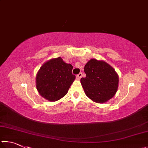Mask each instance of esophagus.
<instances>
[{
	"mask_svg": "<svg viewBox=\"0 0 148 148\" xmlns=\"http://www.w3.org/2000/svg\"><path fill=\"white\" fill-rule=\"evenodd\" d=\"M82 72H80V73H79L76 76V77H77V79H79L80 78H81V77H82Z\"/></svg>",
	"mask_w": 148,
	"mask_h": 148,
	"instance_id": "1",
	"label": "esophagus"
}]
</instances>
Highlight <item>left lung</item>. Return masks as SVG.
Wrapping results in <instances>:
<instances>
[{
	"instance_id": "obj_1",
	"label": "left lung",
	"mask_w": 148,
	"mask_h": 148,
	"mask_svg": "<svg viewBox=\"0 0 148 148\" xmlns=\"http://www.w3.org/2000/svg\"><path fill=\"white\" fill-rule=\"evenodd\" d=\"M84 72L86 77L80 82L85 93L92 101L104 103L116 93L118 75L106 62L92 59L85 65Z\"/></svg>"
}]
</instances>
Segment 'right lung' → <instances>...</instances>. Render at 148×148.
<instances>
[{"label": "right lung", "instance_id": "obj_1", "mask_svg": "<svg viewBox=\"0 0 148 148\" xmlns=\"http://www.w3.org/2000/svg\"><path fill=\"white\" fill-rule=\"evenodd\" d=\"M73 66L61 57L51 59L42 65L36 76L39 94L49 101L61 99L68 92L76 76L72 74Z\"/></svg>", "mask_w": 148, "mask_h": 148}]
</instances>
